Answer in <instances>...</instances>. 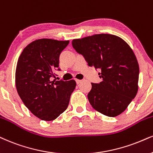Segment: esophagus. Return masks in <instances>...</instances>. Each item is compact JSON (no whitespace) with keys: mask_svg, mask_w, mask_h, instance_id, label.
<instances>
[{"mask_svg":"<svg viewBox=\"0 0 153 153\" xmlns=\"http://www.w3.org/2000/svg\"><path fill=\"white\" fill-rule=\"evenodd\" d=\"M82 82V80H80V79H76V84H79L81 82Z\"/></svg>","mask_w":153,"mask_h":153,"instance_id":"1","label":"esophagus"}]
</instances>
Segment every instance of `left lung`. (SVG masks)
<instances>
[{"label":"left lung","instance_id":"1","mask_svg":"<svg viewBox=\"0 0 153 153\" xmlns=\"http://www.w3.org/2000/svg\"><path fill=\"white\" fill-rule=\"evenodd\" d=\"M72 46L89 67L100 69L102 82L91 83L88 94L91 106L106 116L120 115L138 88L139 65L132 49L120 37L109 34L73 39Z\"/></svg>","mask_w":153,"mask_h":153}]
</instances>
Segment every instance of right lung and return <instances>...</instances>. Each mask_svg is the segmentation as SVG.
I'll use <instances>...</instances> for the list:
<instances>
[{"label":"right lung","mask_w":153,"mask_h":153,"mask_svg":"<svg viewBox=\"0 0 153 153\" xmlns=\"http://www.w3.org/2000/svg\"><path fill=\"white\" fill-rule=\"evenodd\" d=\"M69 41L39 39L19 56L16 85L25 105L43 120H53L67 109L76 82L52 81L59 68V55Z\"/></svg>","instance_id":"obj_1"}]
</instances>
